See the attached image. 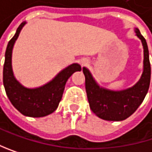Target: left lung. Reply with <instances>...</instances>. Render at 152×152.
<instances>
[{
	"mask_svg": "<svg viewBox=\"0 0 152 152\" xmlns=\"http://www.w3.org/2000/svg\"><path fill=\"white\" fill-rule=\"evenodd\" d=\"M135 31L143 45L144 65L141 78L133 87L121 91H113L101 88L86 68L82 69L85 75V88L90 108L93 113L102 120L119 121L130 117L141 104L149 91L151 63L148 45L145 38L140 34V31L136 29Z\"/></svg>",
	"mask_w": 152,
	"mask_h": 152,
	"instance_id": "left-lung-1",
	"label": "left lung"
}]
</instances>
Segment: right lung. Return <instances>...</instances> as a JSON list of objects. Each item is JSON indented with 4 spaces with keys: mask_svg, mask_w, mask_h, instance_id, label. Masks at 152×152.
<instances>
[{
    "mask_svg": "<svg viewBox=\"0 0 152 152\" xmlns=\"http://www.w3.org/2000/svg\"><path fill=\"white\" fill-rule=\"evenodd\" d=\"M24 24L25 22L20 24L15 35L7 45L3 65V85L10 102L21 114L39 118L50 114L58 108L66 81L73 72L80 71L81 68L79 64L73 63L65 68L51 81L40 88L27 89L20 85L12 73V51L14 42Z\"/></svg>",
    "mask_w": 152,
    "mask_h": 152,
    "instance_id": "1",
    "label": "right lung"
}]
</instances>
